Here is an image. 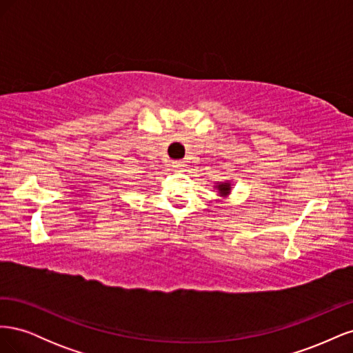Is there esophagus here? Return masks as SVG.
Instances as JSON below:
<instances>
[{"label":"esophagus","mask_w":353,"mask_h":353,"mask_svg":"<svg viewBox=\"0 0 353 353\" xmlns=\"http://www.w3.org/2000/svg\"><path fill=\"white\" fill-rule=\"evenodd\" d=\"M172 166H174L175 169H178V170H183L187 165H185V162H183V160H176V162L172 163Z\"/></svg>","instance_id":"obj_1"}]
</instances>
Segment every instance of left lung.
Returning a JSON list of instances; mask_svg holds the SVG:
<instances>
[{"mask_svg":"<svg viewBox=\"0 0 353 353\" xmlns=\"http://www.w3.org/2000/svg\"><path fill=\"white\" fill-rule=\"evenodd\" d=\"M216 190V193H218V196L219 197H222V199H227L230 194H231V191H232V183L230 179H227V181H218V183L215 184V187H213Z\"/></svg>","mask_w":353,"mask_h":353,"instance_id":"8db88e82","label":"left lung"}]
</instances>
